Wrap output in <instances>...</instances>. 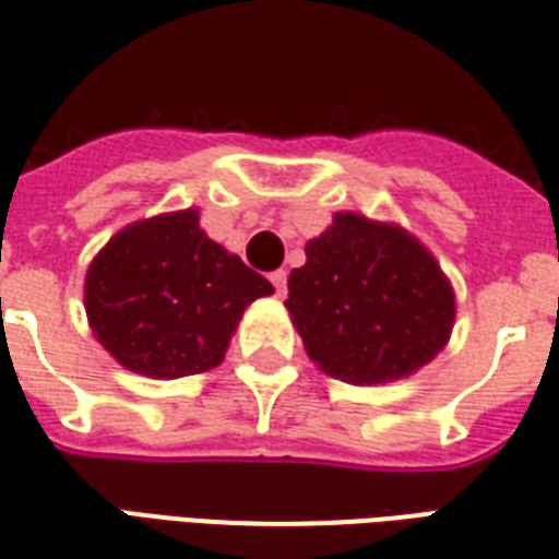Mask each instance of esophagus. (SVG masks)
I'll list each match as a JSON object with an SVG mask.
<instances>
[{"label": "esophagus", "instance_id": "1", "mask_svg": "<svg viewBox=\"0 0 559 559\" xmlns=\"http://www.w3.org/2000/svg\"><path fill=\"white\" fill-rule=\"evenodd\" d=\"M270 281H272V287H275V293H278V296H284V293H287V272H284V270L270 272Z\"/></svg>", "mask_w": 559, "mask_h": 559}]
</instances>
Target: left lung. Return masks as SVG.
<instances>
[{
	"instance_id": "obj_1",
	"label": "left lung",
	"mask_w": 559,
	"mask_h": 559,
	"mask_svg": "<svg viewBox=\"0 0 559 559\" xmlns=\"http://www.w3.org/2000/svg\"><path fill=\"white\" fill-rule=\"evenodd\" d=\"M305 254L284 305L324 373L354 385L400 380L450 342L452 284L406 228L340 211Z\"/></svg>"
}]
</instances>
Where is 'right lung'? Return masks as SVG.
<instances>
[{
  "mask_svg": "<svg viewBox=\"0 0 559 559\" xmlns=\"http://www.w3.org/2000/svg\"><path fill=\"white\" fill-rule=\"evenodd\" d=\"M272 293L186 209L121 228L90 263L83 305L127 371L177 380L217 368L246 307Z\"/></svg>",
  "mask_w": 559,
  "mask_h": 559,
  "instance_id": "obj_1",
  "label": "right lung"
}]
</instances>
